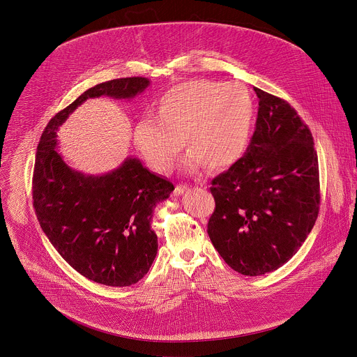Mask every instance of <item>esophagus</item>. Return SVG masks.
<instances>
[{
    "mask_svg": "<svg viewBox=\"0 0 357 357\" xmlns=\"http://www.w3.org/2000/svg\"><path fill=\"white\" fill-rule=\"evenodd\" d=\"M187 190H188V187H187V185H177V187L174 188V191H173V197H178V195H181V194H184Z\"/></svg>",
    "mask_w": 357,
    "mask_h": 357,
    "instance_id": "obj_1",
    "label": "esophagus"
}]
</instances>
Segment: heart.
I'll return each instance as SVG.
<instances>
[{"mask_svg":"<svg viewBox=\"0 0 357 357\" xmlns=\"http://www.w3.org/2000/svg\"><path fill=\"white\" fill-rule=\"evenodd\" d=\"M255 102L242 84L195 79L169 89L158 102L156 118H143L133 130L140 153L158 172H167L185 139L191 151L185 169H225L246 151Z\"/></svg>","mask_w":357,"mask_h":357,"instance_id":"obj_1","label":"heart"}]
</instances>
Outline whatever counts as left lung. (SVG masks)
<instances>
[{
	"mask_svg": "<svg viewBox=\"0 0 357 357\" xmlns=\"http://www.w3.org/2000/svg\"><path fill=\"white\" fill-rule=\"evenodd\" d=\"M255 92L259 102L252 143L211 181L215 210L207 224L218 255L248 276L276 271L296 255L320 204L310 130L289 102Z\"/></svg>",
	"mask_w": 357,
	"mask_h": 357,
	"instance_id": "8db88e82",
	"label": "left lung"
}]
</instances>
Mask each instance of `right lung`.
<instances>
[{
  "instance_id": "add662e5",
  "label": "right lung",
  "mask_w": 357,
  "mask_h": 357,
  "mask_svg": "<svg viewBox=\"0 0 357 357\" xmlns=\"http://www.w3.org/2000/svg\"><path fill=\"white\" fill-rule=\"evenodd\" d=\"M149 86V78L132 77L88 89L52 118L37 147L33 201L40 225L77 272L105 286L135 284L150 271L158 252L153 207L174 187L136 156L104 174L78 172L59 153L56 133L88 99L132 100Z\"/></svg>"
}]
</instances>
